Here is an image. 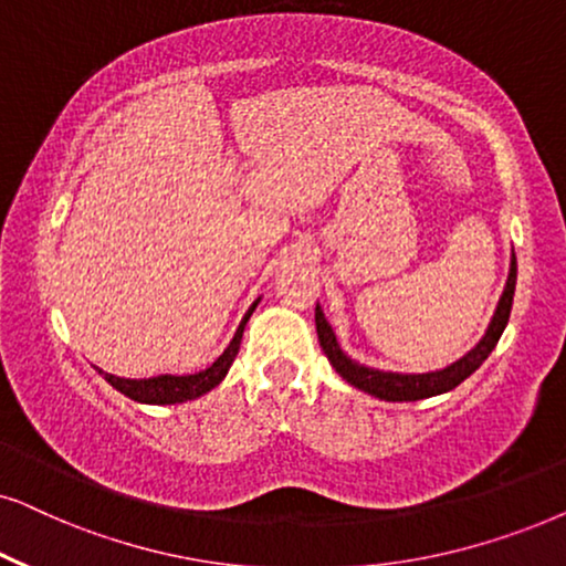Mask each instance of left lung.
<instances>
[{
    "label": "left lung",
    "instance_id": "1",
    "mask_svg": "<svg viewBox=\"0 0 566 566\" xmlns=\"http://www.w3.org/2000/svg\"><path fill=\"white\" fill-rule=\"evenodd\" d=\"M515 283H517V260H512V270H510V281L507 289H504L502 298H499L496 314L491 319V325L483 335V340L475 346L471 354H465L460 361H454L452 366H447L442 371H431V374H392V371H379V369H369V366H361L343 354L340 346H337L333 327L327 325L325 314L317 306L314 310V322H317V335H319V346L325 350L327 361L335 366V371L340 374L348 385H354L356 390L369 392L379 400H390V402H410V400H423L431 398V395H442L447 390H454L462 379H468L471 374L479 369V366L486 361L491 350L496 348L499 337H502L504 327L510 322V312H512V298H515Z\"/></svg>",
    "mask_w": 566,
    "mask_h": 566
}]
</instances>
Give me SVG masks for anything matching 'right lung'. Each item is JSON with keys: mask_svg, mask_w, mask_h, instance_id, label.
Returning a JSON list of instances; mask_svg holds the SVG:
<instances>
[{"mask_svg": "<svg viewBox=\"0 0 566 566\" xmlns=\"http://www.w3.org/2000/svg\"><path fill=\"white\" fill-rule=\"evenodd\" d=\"M252 310L244 314V319H241V325L237 329V335H233L231 346L223 350V356L218 358L216 364L208 366L205 371H197V374H187V377H153V379H122V377H114V374H104L106 381L112 387H116L122 395H127V398L137 400V402H150V406H174V402H185V400H195L200 398V395L210 392L212 387L220 385L223 381L226 374H229L233 358L239 354V346H241V335H244V325L252 317Z\"/></svg>", "mask_w": 566, "mask_h": 566, "instance_id": "right-lung-1", "label": "right lung"}]
</instances>
